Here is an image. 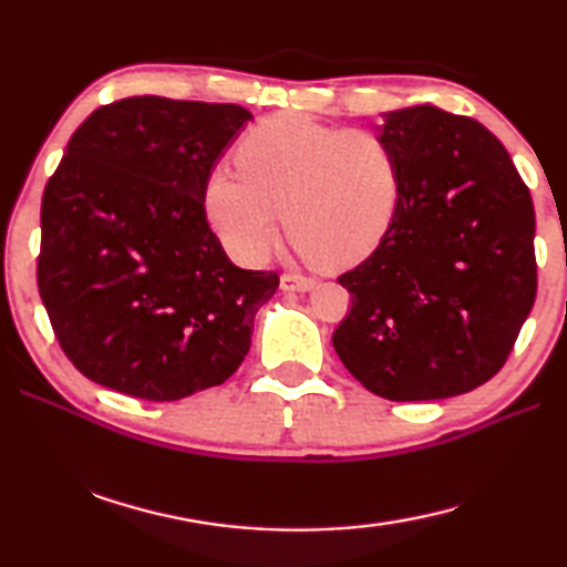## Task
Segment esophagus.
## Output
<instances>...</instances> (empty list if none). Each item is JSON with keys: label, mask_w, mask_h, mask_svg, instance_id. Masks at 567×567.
<instances>
[{"label": "esophagus", "mask_w": 567, "mask_h": 567, "mask_svg": "<svg viewBox=\"0 0 567 567\" xmlns=\"http://www.w3.org/2000/svg\"><path fill=\"white\" fill-rule=\"evenodd\" d=\"M280 285H282L285 292H307V290H312V287H315V280H312V277L300 275V272H285L280 277Z\"/></svg>", "instance_id": "obj_1"}]
</instances>
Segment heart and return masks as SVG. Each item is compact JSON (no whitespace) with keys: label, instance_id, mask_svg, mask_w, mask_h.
Masks as SVG:
<instances>
[{"label":"heart","instance_id":"heart-1","mask_svg":"<svg viewBox=\"0 0 567 567\" xmlns=\"http://www.w3.org/2000/svg\"><path fill=\"white\" fill-rule=\"evenodd\" d=\"M237 167L209 175L205 205L219 239L249 265L270 255L282 209L297 249L330 270L370 257L398 217L400 165L378 132L272 114L239 142Z\"/></svg>","mask_w":567,"mask_h":567}]
</instances>
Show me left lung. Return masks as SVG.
<instances>
[{
    "label": "left lung",
    "mask_w": 567,
    "mask_h": 567,
    "mask_svg": "<svg viewBox=\"0 0 567 567\" xmlns=\"http://www.w3.org/2000/svg\"><path fill=\"white\" fill-rule=\"evenodd\" d=\"M382 137L400 207L375 252L338 277L350 312L334 352L385 400L463 395L501 372L533 310L530 189L473 117L420 104L388 112Z\"/></svg>",
    "instance_id": "8db88e82"
}]
</instances>
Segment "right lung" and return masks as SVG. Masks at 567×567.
I'll return each mask as SVG.
<instances>
[{
	"instance_id": "add662e5",
	"label": "right lung",
	"mask_w": 567,
	"mask_h": 567,
	"mask_svg": "<svg viewBox=\"0 0 567 567\" xmlns=\"http://www.w3.org/2000/svg\"><path fill=\"white\" fill-rule=\"evenodd\" d=\"M249 117L145 94L94 110L70 137L42 195L37 287L84 378L172 402L223 385L245 360L280 275L229 262L205 187Z\"/></svg>"
}]
</instances>
